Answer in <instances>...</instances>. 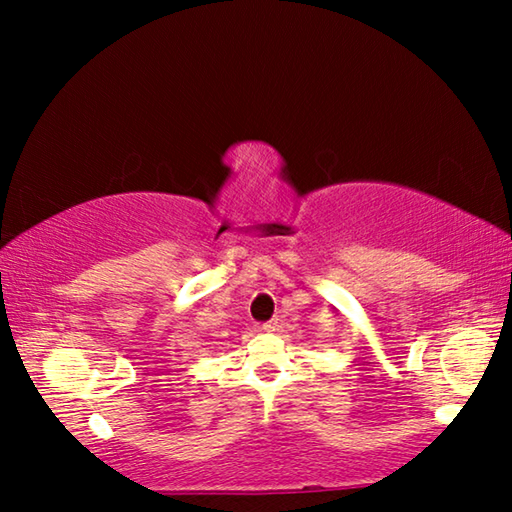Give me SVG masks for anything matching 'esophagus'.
<instances>
[{
	"mask_svg": "<svg viewBox=\"0 0 512 512\" xmlns=\"http://www.w3.org/2000/svg\"><path fill=\"white\" fill-rule=\"evenodd\" d=\"M259 329H262V332H268V334H271V332H275V329H277V320H268V323H262V325H259Z\"/></svg>",
	"mask_w": 512,
	"mask_h": 512,
	"instance_id": "34e87169",
	"label": "esophagus"
}]
</instances>
